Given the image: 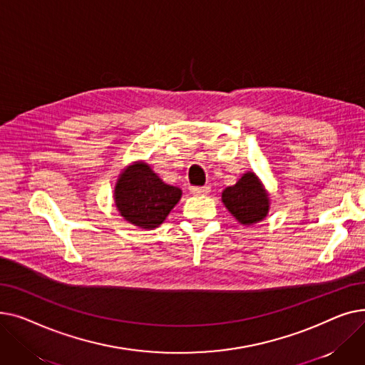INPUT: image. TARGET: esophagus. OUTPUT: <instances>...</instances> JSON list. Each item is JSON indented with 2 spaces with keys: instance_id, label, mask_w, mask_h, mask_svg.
Segmentation results:
<instances>
[{
  "instance_id": "esophagus-1",
  "label": "esophagus",
  "mask_w": 365,
  "mask_h": 365,
  "mask_svg": "<svg viewBox=\"0 0 365 365\" xmlns=\"http://www.w3.org/2000/svg\"><path fill=\"white\" fill-rule=\"evenodd\" d=\"M212 187L210 186H192L190 187V194L192 195H207Z\"/></svg>"
}]
</instances>
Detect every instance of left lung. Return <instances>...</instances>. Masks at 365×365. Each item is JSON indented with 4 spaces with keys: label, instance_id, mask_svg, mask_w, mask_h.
Masks as SVG:
<instances>
[{
    "label": "left lung",
    "instance_id": "8db88e82",
    "mask_svg": "<svg viewBox=\"0 0 365 365\" xmlns=\"http://www.w3.org/2000/svg\"><path fill=\"white\" fill-rule=\"evenodd\" d=\"M222 202L242 226L262 222L271 208V197L259 176L247 171L232 186L222 192Z\"/></svg>",
    "mask_w": 365,
    "mask_h": 365
}]
</instances>
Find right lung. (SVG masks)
<instances>
[{
  "label": "right lung",
  "instance_id": "obj_1",
  "mask_svg": "<svg viewBox=\"0 0 365 365\" xmlns=\"http://www.w3.org/2000/svg\"><path fill=\"white\" fill-rule=\"evenodd\" d=\"M182 198V189L168 185L145 161H134L118 175L113 201L121 217L140 229H155Z\"/></svg>",
  "mask_w": 365,
  "mask_h": 365
}]
</instances>
